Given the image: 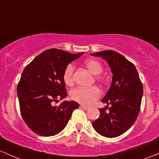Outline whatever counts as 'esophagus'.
<instances>
[{"label": "esophagus", "instance_id": "34e87169", "mask_svg": "<svg viewBox=\"0 0 159 159\" xmlns=\"http://www.w3.org/2000/svg\"><path fill=\"white\" fill-rule=\"evenodd\" d=\"M80 107L81 109H83V110H89V107L84 106V105H80Z\"/></svg>", "mask_w": 159, "mask_h": 159}]
</instances>
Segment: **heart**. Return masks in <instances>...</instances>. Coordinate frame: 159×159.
Here are the masks:
<instances>
[{
  "label": "heart",
  "mask_w": 159,
  "mask_h": 159,
  "mask_svg": "<svg viewBox=\"0 0 159 159\" xmlns=\"http://www.w3.org/2000/svg\"><path fill=\"white\" fill-rule=\"evenodd\" d=\"M85 65L87 69L94 75H98L102 72L103 67L99 61L94 59L85 61ZM63 80L66 85L74 84V67L68 65L66 67L63 74ZM101 95L99 89L96 86L78 87L73 89L70 92V97L74 101L83 105H91Z\"/></svg>",
  "instance_id": "obj_1"
}]
</instances>
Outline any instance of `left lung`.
Instances as JSON below:
<instances>
[{"mask_svg":"<svg viewBox=\"0 0 159 159\" xmlns=\"http://www.w3.org/2000/svg\"><path fill=\"white\" fill-rule=\"evenodd\" d=\"M101 57L110 66L113 74L111 85L101 100L109 111L100 109V116L92 122L99 134L116 137L127 131L137 118L143 97V85L138 73L131 62L113 50L101 51L90 54Z\"/></svg>","mask_w":159,"mask_h":159,"instance_id":"8db88e82","label":"left lung"}]
</instances>
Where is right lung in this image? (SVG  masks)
Listing matches in <instances>:
<instances>
[{"label":"right lung","instance_id":"right-lung-1","mask_svg":"<svg viewBox=\"0 0 159 159\" xmlns=\"http://www.w3.org/2000/svg\"><path fill=\"white\" fill-rule=\"evenodd\" d=\"M83 54L48 49L34 58L23 70L17 86L19 107L27 125L37 134L54 136L60 133L73 111L79 107L74 101H65L57 107L52 103L67 97L64 71Z\"/></svg>","mask_w":159,"mask_h":159}]
</instances>
